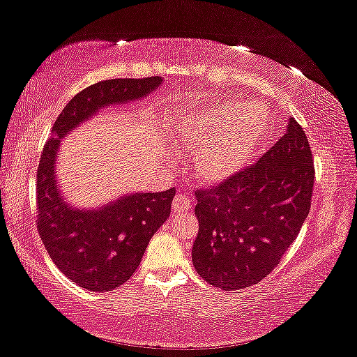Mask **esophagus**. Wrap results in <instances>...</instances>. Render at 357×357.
<instances>
[{
	"mask_svg": "<svg viewBox=\"0 0 357 357\" xmlns=\"http://www.w3.org/2000/svg\"><path fill=\"white\" fill-rule=\"evenodd\" d=\"M172 208L174 213H185V211H189L192 208V203L189 198L183 195V193H178V195L173 198Z\"/></svg>",
	"mask_w": 357,
	"mask_h": 357,
	"instance_id": "esophagus-1",
	"label": "esophagus"
}]
</instances>
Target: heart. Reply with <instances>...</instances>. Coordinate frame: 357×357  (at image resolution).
Listing matches in <instances>:
<instances>
[{"mask_svg": "<svg viewBox=\"0 0 357 357\" xmlns=\"http://www.w3.org/2000/svg\"><path fill=\"white\" fill-rule=\"evenodd\" d=\"M266 129L264 108L244 99H223L184 114L176 142L198 151L195 172L203 183L219 184L247 167Z\"/></svg>", "mask_w": 357, "mask_h": 357, "instance_id": "obj_1", "label": "heart"}]
</instances>
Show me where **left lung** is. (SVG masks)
<instances>
[{
  "instance_id": "1",
  "label": "left lung",
  "mask_w": 357,
  "mask_h": 357,
  "mask_svg": "<svg viewBox=\"0 0 357 357\" xmlns=\"http://www.w3.org/2000/svg\"><path fill=\"white\" fill-rule=\"evenodd\" d=\"M313 183L309 140L289 118L285 135L255 165L195 192L200 229L192 263L198 275L225 291L263 280L298 238Z\"/></svg>"
}]
</instances>
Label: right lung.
Masks as SVG:
<instances>
[{"label":"right lung","mask_w":357,"mask_h":357,"mask_svg":"<svg viewBox=\"0 0 357 357\" xmlns=\"http://www.w3.org/2000/svg\"><path fill=\"white\" fill-rule=\"evenodd\" d=\"M160 84L162 77L91 84L64 107L42 151L36 187L39 236L58 269L89 291H112L130 279L149 239L170 215L176 190L129 193L102 208H74L64 202L56 183L61 138L100 108L148 98Z\"/></svg>","instance_id":"obj_1"}]
</instances>
